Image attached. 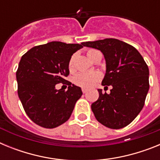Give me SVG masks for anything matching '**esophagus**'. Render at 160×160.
Returning <instances> with one entry per match:
<instances>
[{
  "label": "esophagus",
  "mask_w": 160,
  "mask_h": 160,
  "mask_svg": "<svg viewBox=\"0 0 160 160\" xmlns=\"http://www.w3.org/2000/svg\"><path fill=\"white\" fill-rule=\"evenodd\" d=\"M82 93H83V94H86V93H87V91H88V90H87V89L82 88Z\"/></svg>",
  "instance_id": "obj_1"
}]
</instances>
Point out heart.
Returning <instances> with one entry per match:
<instances>
[{
    "label": "heart",
    "mask_w": 160,
    "mask_h": 160,
    "mask_svg": "<svg viewBox=\"0 0 160 160\" xmlns=\"http://www.w3.org/2000/svg\"><path fill=\"white\" fill-rule=\"evenodd\" d=\"M98 52L95 49H89L87 51V56L90 58L91 60L94 58V53ZM74 59H75V54L73 55L69 62V69L70 71L73 70L74 69ZM102 75L98 72H91V73H87V72H81L78 73L77 75L73 78V82L74 84L82 88H90L94 87V85L101 80Z\"/></svg>",
    "instance_id": "b5f03b06"
}]
</instances>
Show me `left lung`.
Masks as SVG:
<instances>
[{"label":"left lung","instance_id":"1","mask_svg":"<svg viewBox=\"0 0 160 160\" xmlns=\"http://www.w3.org/2000/svg\"><path fill=\"white\" fill-rule=\"evenodd\" d=\"M104 55L107 65L102 85L112 86L91 104L96 119L105 127L120 129L131 123L142 111L149 90V69L134 46L114 38L82 42Z\"/></svg>","mask_w":160,"mask_h":160}]
</instances>
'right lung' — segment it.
I'll return each instance as SVG.
<instances>
[{
  "mask_svg": "<svg viewBox=\"0 0 160 160\" xmlns=\"http://www.w3.org/2000/svg\"><path fill=\"white\" fill-rule=\"evenodd\" d=\"M83 47L81 44L51 42L37 46L23 55L16 77L18 94L29 118L38 126L54 128L66 122L82 92L67 82L71 56ZM68 85L66 92L57 90L56 84Z\"/></svg>",
  "mask_w": 160,
  "mask_h": 160,
  "instance_id": "1",
  "label": "right lung"
}]
</instances>
